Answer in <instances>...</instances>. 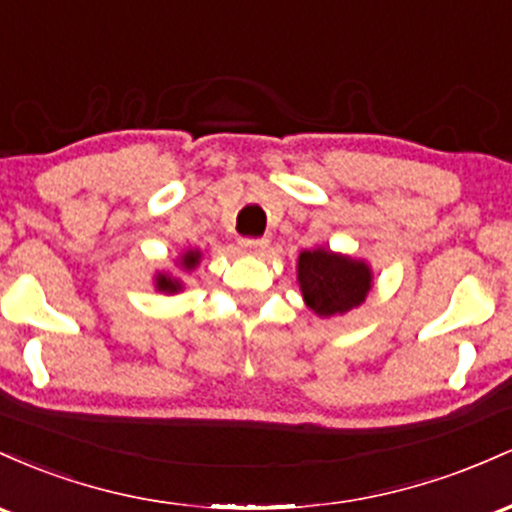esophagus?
Returning a JSON list of instances; mask_svg holds the SVG:
<instances>
[{
    "label": "esophagus",
    "instance_id": "1",
    "mask_svg": "<svg viewBox=\"0 0 512 512\" xmlns=\"http://www.w3.org/2000/svg\"><path fill=\"white\" fill-rule=\"evenodd\" d=\"M239 249L249 256H261L268 249V239H241Z\"/></svg>",
    "mask_w": 512,
    "mask_h": 512
}]
</instances>
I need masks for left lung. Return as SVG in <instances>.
Masks as SVG:
<instances>
[{
	"mask_svg": "<svg viewBox=\"0 0 512 512\" xmlns=\"http://www.w3.org/2000/svg\"><path fill=\"white\" fill-rule=\"evenodd\" d=\"M297 285L302 300L321 319L341 317L367 300L375 273L365 258H355L326 246L304 249L297 258Z\"/></svg>",
	"mask_w": 512,
	"mask_h": 512,
	"instance_id": "1",
	"label": "left lung"
}]
</instances>
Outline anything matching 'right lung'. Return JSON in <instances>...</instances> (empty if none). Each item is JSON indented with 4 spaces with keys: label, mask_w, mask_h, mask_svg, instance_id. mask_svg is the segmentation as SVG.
Instances as JSON below:
<instances>
[{
    "label": "right lung",
    "mask_w": 512,
    "mask_h": 512,
    "mask_svg": "<svg viewBox=\"0 0 512 512\" xmlns=\"http://www.w3.org/2000/svg\"><path fill=\"white\" fill-rule=\"evenodd\" d=\"M200 261H203V251L183 249L181 256L174 261V266L179 268V273H171V271L154 273V290L162 292V295H179V292H183V287H186L181 273H193L195 268L200 266Z\"/></svg>",
    "instance_id": "right-lung-1"
}]
</instances>
